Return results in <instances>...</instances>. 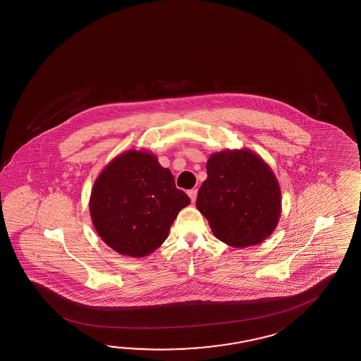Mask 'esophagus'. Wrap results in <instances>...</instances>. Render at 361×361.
<instances>
[{
    "instance_id": "obj_1",
    "label": "esophagus",
    "mask_w": 361,
    "mask_h": 361,
    "mask_svg": "<svg viewBox=\"0 0 361 361\" xmlns=\"http://www.w3.org/2000/svg\"><path fill=\"white\" fill-rule=\"evenodd\" d=\"M188 195L190 197L191 202L194 203L195 200H197V189H191V190L188 191Z\"/></svg>"
}]
</instances>
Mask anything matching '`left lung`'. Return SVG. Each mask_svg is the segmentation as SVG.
<instances>
[{
  "instance_id": "obj_1",
  "label": "left lung",
  "mask_w": 361,
  "mask_h": 361,
  "mask_svg": "<svg viewBox=\"0 0 361 361\" xmlns=\"http://www.w3.org/2000/svg\"><path fill=\"white\" fill-rule=\"evenodd\" d=\"M207 175L197 208L218 240L246 247L272 235L282 209L281 188L262 157L245 148L217 152L207 162Z\"/></svg>"
}]
</instances>
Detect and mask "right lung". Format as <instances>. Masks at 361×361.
I'll return each instance as SVG.
<instances>
[{"mask_svg":"<svg viewBox=\"0 0 361 361\" xmlns=\"http://www.w3.org/2000/svg\"><path fill=\"white\" fill-rule=\"evenodd\" d=\"M190 197L147 150H126L95 178L89 212L95 231L115 252L143 258L162 245Z\"/></svg>","mask_w":361,"mask_h":361,"instance_id":"right-lung-1","label":"right lung"}]
</instances>
